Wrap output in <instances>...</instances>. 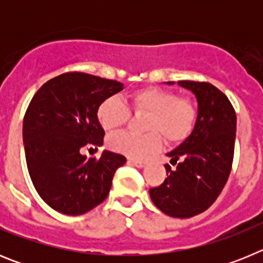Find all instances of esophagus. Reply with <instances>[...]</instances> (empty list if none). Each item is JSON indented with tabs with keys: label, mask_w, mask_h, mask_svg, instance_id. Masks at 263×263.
I'll return each instance as SVG.
<instances>
[{
	"label": "esophagus",
	"mask_w": 263,
	"mask_h": 263,
	"mask_svg": "<svg viewBox=\"0 0 263 263\" xmlns=\"http://www.w3.org/2000/svg\"><path fill=\"white\" fill-rule=\"evenodd\" d=\"M127 162H129L130 164H134L136 167H139V168H142V167H145L146 164H147L146 160H138V159H129Z\"/></svg>",
	"instance_id": "obj_1"
}]
</instances>
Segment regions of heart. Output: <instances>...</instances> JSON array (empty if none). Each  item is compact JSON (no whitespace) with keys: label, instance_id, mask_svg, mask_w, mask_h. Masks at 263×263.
Segmentation results:
<instances>
[{"label":"heart","instance_id":"heart-1","mask_svg":"<svg viewBox=\"0 0 263 263\" xmlns=\"http://www.w3.org/2000/svg\"><path fill=\"white\" fill-rule=\"evenodd\" d=\"M133 110L147 115L145 134L117 133L108 138V146L116 153L130 158H145L159 152L163 138L170 145H179L190 137L197 121L194 99L178 96L168 88L143 87L130 95ZM130 118L129 108L117 96L106 97L97 108V120L106 132L124 126Z\"/></svg>","mask_w":263,"mask_h":263}]
</instances>
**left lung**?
<instances>
[{
	"label": "left lung",
	"instance_id": "1",
	"mask_svg": "<svg viewBox=\"0 0 263 263\" xmlns=\"http://www.w3.org/2000/svg\"><path fill=\"white\" fill-rule=\"evenodd\" d=\"M178 84L196 96L197 121L190 137L167 154L175 168L164 166L167 178L150 188V197L166 215L188 218L208 210L221 194L233 163L237 118L231 101L211 83Z\"/></svg>",
	"mask_w": 263,
	"mask_h": 263
}]
</instances>
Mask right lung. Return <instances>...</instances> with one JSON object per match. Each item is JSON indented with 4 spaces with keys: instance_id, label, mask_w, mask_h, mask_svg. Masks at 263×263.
<instances>
[{
    "instance_id": "add662e5",
    "label": "right lung",
    "mask_w": 263,
    "mask_h": 263,
    "mask_svg": "<svg viewBox=\"0 0 263 263\" xmlns=\"http://www.w3.org/2000/svg\"><path fill=\"white\" fill-rule=\"evenodd\" d=\"M122 87L120 81L66 72L45 83L30 101L23 117L27 170L39 196L52 210L83 215L108 196L116 170L126 158L104 152L97 159L83 152L104 143L97 108Z\"/></svg>"
}]
</instances>
